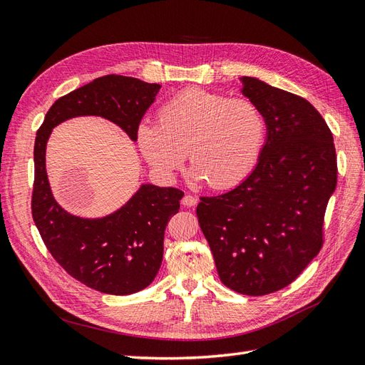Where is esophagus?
Returning <instances> with one entry per match:
<instances>
[{
    "mask_svg": "<svg viewBox=\"0 0 365 365\" xmlns=\"http://www.w3.org/2000/svg\"><path fill=\"white\" fill-rule=\"evenodd\" d=\"M182 203L185 205V207L191 208V207H194V205H197V197H194V195H191V194H186V195H183Z\"/></svg>",
    "mask_w": 365,
    "mask_h": 365,
    "instance_id": "esophagus-1",
    "label": "esophagus"
}]
</instances>
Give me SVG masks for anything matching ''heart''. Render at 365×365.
Segmentation results:
<instances>
[{"mask_svg": "<svg viewBox=\"0 0 365 365\" xmlns=\"http://www.w3.org/2000/svg\"><path fill=\"white\" fill-rule=\"evenodd\" d=\"M262 109L250 98L185 89L158 110V123H142L137 143L157 171L171 175L186 153L195 174L212 190H227L253 171L265 142Z\"/></svg>", "mask_w": 365, "mask_h": 365, "instance_id": "obj_1", "label": "heart"}]
</instances>
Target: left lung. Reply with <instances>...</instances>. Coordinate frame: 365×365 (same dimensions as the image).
Listing matches in <instances>:
<instances>
[{"instance_id": "obj_1", "label": "left lung", "mask_w": 365, "mask_h": 365, "mask_svg": "<svg viewBox=\"0 0 365 365\" xmlns=\"http://www.w3.org/2000/svg\"><path fill=\"white\" fill-rule=\"evenodd\" d=\"M242 85L264 112L267 142L244 182L200 197L195 212L222 284L264 296L292 284L321 251L338 163L331 130L310 101L257 78Z\"/></svg>"}]
</instances>
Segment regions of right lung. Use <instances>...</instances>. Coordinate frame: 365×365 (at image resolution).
<instances>
[{"instance_id": "1", "label": "right lung", "mask_w": 365, "mask_h": 365, "mask_svg": "<svg viewBox=\"0 0 365 365\" xmlns=\"http://www.w3.org/2000/svg\"><path fill=\"white\" fill-rule=\"evenodd\" d=\"M160 85L105 76L58 98L36 130L32 217L46 248L69 276L106 294H133L153 282L162 265L168 222L180 210L183 191L142 185L125 207L103 219L71 216L55 202L46 174L52 128L78 115H98L137 140V129Z\"/></svg>"}]
</instances>
